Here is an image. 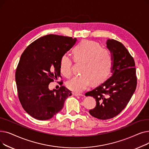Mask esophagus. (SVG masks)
<instances>
[{"mask_svg":"<svg viewBox=\"0 0 149 149\" xmlns=\"http://www.w3.org/2000/svg\"><path fill=\"white\" fill-rule=\"evenodd\" d=\"M72 95H74V96H81V93H75V92H72Z\"/></svg>","mask_w":149,"mask_h":149,"instance_id":"34e87169","label":"esophagus"}]
</instances>
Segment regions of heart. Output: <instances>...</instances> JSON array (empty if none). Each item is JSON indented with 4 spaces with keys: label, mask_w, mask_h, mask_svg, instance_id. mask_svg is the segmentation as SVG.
Here are the masks:
<instances>
[{
    "label": "heart",
    "mask_w": 149,
    "mask_h": 149,
    "mask_svg": "<svg viewBox=\"0 0 149 149\" xmlns=\"http://www.w3.org/2000/svg\"><path fill=\"white\" fill-rule=\"evenodd\" d=\"M72 54L75 61H83L84 63L83 74L74 76L66 83L69 89L80 93L89 88L92 82L100 84L107 79L113 65L112 55L109 50L102 48L95 42L84 40L75 47ZM60 69L65 77L71 75L72 60L67 54L61 56Z\"/></svg>",
    "instance_id": "1"
}]
</instances>
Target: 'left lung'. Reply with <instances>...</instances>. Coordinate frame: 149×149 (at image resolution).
I'll use <instances>...</instances> for the list:
<instances>
[{
	"label": "left lung",
	"mask_w": 149,
	"mask_h": 149,
	"mask_svg": "<svg viewBox=\"0 0 149 149\" xmlns=\"http://www.w3.org/2000/svg\"><path fill=\"white\" fill-rule=\"evenodd\" d=\"M106 45L112 57V75L85 94L96 100V106L89 113L103 120L113 118L126 107L137 84L135 61L126 47L113 39H108Z\"/></svg>",
	"instance_id": "8db88e82"
}]
</instances>
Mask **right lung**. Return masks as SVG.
<instances>
[{"label":"right lung","mask_w":149,"mask_h":149,"mask_svg":"<svg viewBox=\"0 0 149 149\" xmlns=\"http://www.w3.org/2000/svg\"><path fill=\"white\" fill-rule=\"evenodd\" d=\"M76 41V38L49 34L37 39L22 53L15 72V81L20 102L33 118L38 120L52 118L72 95L64 86L52 91L48 87L51 82L61 77L60 58Z\"/></svg>","instance_id":"1"}]
</instances>
